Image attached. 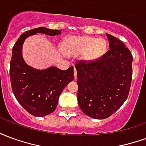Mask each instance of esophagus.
Masks as SVG:
<instances>
[{
	"instance_id": "34e87169",
	"label": "esophagus",
	"mask_w": 146,
	"mask_h": 146,
	"mask_svg": "<svg viewBox=\"0 0 146 146\" xmlns=\"http://www.w3.org/2000/svg\"><path fill=\"white\" fill-rule=\"evenodd\" d=\"M73 74H74V77H75V79L77 78V72H76V68H74V70H73Z\"/></svg>"
}]
</instances>
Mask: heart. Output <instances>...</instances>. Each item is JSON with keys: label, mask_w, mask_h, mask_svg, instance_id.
<instances>
[{"label": "heart", "mask_w": 146, "mask_h": 146, "mask_svg": "<svg viewBox=\"0 0 146 146\" xmlns=\"http://www.w3.org/2000/svg\"><path fill=\"white\" fill-rule=\"evenodd\" d=\"M64 50L68 54H83L86 61H93L102 57L106 51V43L103 39L92 36H73L66 40Z\"/></svg>", "instance_id": "obj_1"}]
</instances>
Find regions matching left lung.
Here are the masks:
<instances>
[{
  "label": "left lung",
  "mask_w": 146,
  "mask_h": 146,
  "mask_svg": "<svg viewBox=\"0 0 146 146\" xmlns=\"http://www.w3.org/2000/svg\"><path fill=\"white\" fill-rule=\"evenodd\" d=\"M110 50L93 61L80 60L77 100L83 113L92 118H108L118 110L129 95L132 80L131 51L120 40L106 33Z\"/></svg>",
  "instance_id": "left-lung-1"
}]
</instances>
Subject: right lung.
I'll return each instance as SVG.
<instances>
[{"instance_id":"obj_1","label":"right lung","mask_w":146,"mask_h":146,"mask_svg":"<svg viewBox=\"0 0 146 146\" xmlns=\"http://www.w3.org/2000/svg\"><path fill=\"white\" fill-rule=\"evenodd\" d=\"M36 33L55 36L61 31L38 27L23 33L12 48L9 73L11 89L17 101L28 113L41 117L55 110L59 95L74 80V76L73 66L66 70L54 66L40 70L25 62L22 54L24 40Z\"/></svg>"}]
</instances>
